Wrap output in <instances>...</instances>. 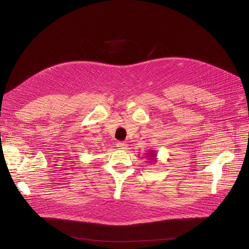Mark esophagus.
Returning a JSON list of instances; mask_svg holds the SVG:
<instances>
[{
    "instance_id": "1",
    "label": "esophagus",
    "mask_w": 249,
    "mask_h": 249,
    "mask_svg": "<svg viewBox=\"0 0 249 249\" xmlns=\"http://www.w3.org/2000/svg\"><path fill=\"white\" fill-rule=\"evenodd\" d=\"M117 147L120 150H125V149H127V144L125 143V142H118Z\"/></svg>"
}]
</instances>
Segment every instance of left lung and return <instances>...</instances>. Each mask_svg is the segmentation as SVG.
Masks as SVG:
<instances>
[{
  "label": "left lung",
  "mask_w": 249,
  "mask_h": 249,
  "mask_svg": "<svg viewBox=\"0 0 249 249\" xmlns=\"http://www.w3.org/2000/svg\"><path fill=\"white\" fill-rule=\"evenodd\" d=\"M149 156L148 157H151L152 159H153V160H156V154H155V152L154 151H152L150 154H148Z\"/></svg>",
  "instance_id": "8db88e82"
}]
</instances>
